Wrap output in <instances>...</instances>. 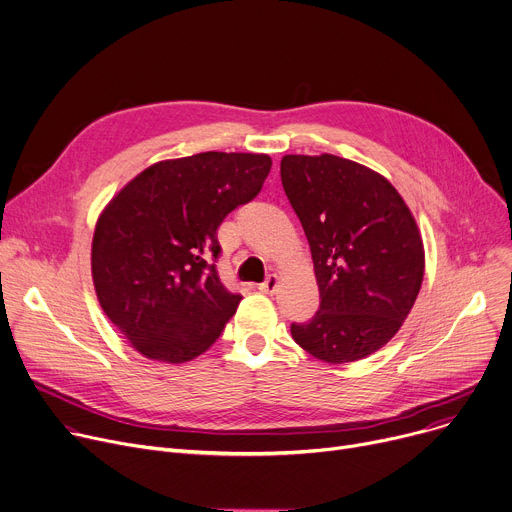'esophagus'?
I'll list each match as a JSON object with an SVG mask.
<instances>
[{"label":"esophagus","mask_w":512,"mask_h":512,"mask_svg":"<svg viewBox=\"0 0 512 512\" xmlns=\"http://www.w3.org/2000/svg\"><path fill=\"white\" fill-rule=\"evenodd\" d=\"M277 286H280V275H277V273H271L263 284H259V290H261L263 294H275Z\"/></svg>","instance_id":"obj_1"}]
</instances>
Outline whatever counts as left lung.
I'll return each mask as SVG.
<instances>
[{
    "label": "left lung",
    "mask_w": 512,
    "mask_h": 512,
    "mask_svg": "<svg viewBox=\"0 0 512 512\" xmlns=\"http://www.w3.org/2000/svg\"><path fill=\"white\" fill-rule=\"evenodd\" d=\"M282 183L310 245L320 308L292 339L327 363L359 361L402 327L425 275L416 220L394 185L337 155H284Z\"/></svg>",
    "instance_id": "8db88e82"
}]
</instances>
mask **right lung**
Instances as JSON below:
<instances>
[{"label": "right lung", "mask_w": 512, "mask_h": 512, "mask_svg": "<svg viewBox=\"0 0 512 512\" xmlns=\"http://www.w3.org/2000/svg\"><path fill=\"white\" fill-rule=\"evenodd\" d=\"M271 169L263 153H198L153 163L104 206L91 241L98 302L147 359L185 363L208 351L237 312L210 257L228 212L251 202Z\"/></svg>", "instance_id": "right-lung-1"}]
</instances>
